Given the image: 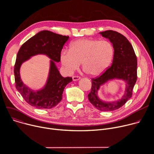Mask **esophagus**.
I'll return each instance as SVG.
<instances>
[{"mask_svg": "<svg viewBox=\"0 0 154 154\" xmlns=\"http://www.w3.org/2000/svg\"><path fill=\"white\" fill-rule=\"evenodd\" d=\"M80 79V77L79 76H74V77H72L73 81H77V80H79Z\"/></svg>", "mask_w": 154, "mask_h": 154, "instance_id": "obj_1", "label": "esophagus"}]
</instances>
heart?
<instances>
[{
    "label": "heart",
    "mask_w": 154,
    "mask_h": 154,
    "mask_svg": "<svg viewBox=\"0 0 154 154\" xmlns=\"http://www.w3.org/2000/svg\"><path fill=\"white\" fill-rule=\"evenodd\" d=\"M113 53L110 42L82 38L71 42L69 51L63 50L61 52L60 61L68 74L77 69L82 63L83 69L96 77L102 74L108 67Z\"/></svg>",
    "instance_id": "b5f03b06"
}]
</instances>
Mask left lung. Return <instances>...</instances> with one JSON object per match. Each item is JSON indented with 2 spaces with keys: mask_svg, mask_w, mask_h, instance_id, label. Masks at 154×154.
I'll return each mask as SVG.
<instances>
[{
  "mask_svg": "<svg viewBox=\"0 0 154 154\" xmlns=\"http://www.w3.org/2000/svg\"><path fill=\"white\" fill-rule=\"evenodd\" d=\"M99 33L113 44V60L111 66L102 74L91 79V90L88 97L90 102L99 110L113 111L123 106L132 96L137 80V59L132 46L124 35L113 30ZM113 79H122L126 83L124 95L116 101L105 102L100 100L97 96L100 86Z\"/></svg>",
  "mask_w": 154,
  "mask_h": 154,
  "instance_id": "obj_1",
  "label": "left lung"
}]
</instances>
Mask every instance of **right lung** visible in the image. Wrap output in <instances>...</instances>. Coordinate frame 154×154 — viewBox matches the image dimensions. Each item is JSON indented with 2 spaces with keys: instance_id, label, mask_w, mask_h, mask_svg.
I'll return each mask as SVG.
<instances>
[{
  "instance_id": "right-lung-1",
  "label": "right lung",
  "mask_w": 154,
  "mask_h": 154,
  "mask_svg": "<svg viewBox=\"0 0 154 154\" xmlns=\"http://www.w3.org/2000/svg\"><path fill=\"white\" fill-rule=\"evenodd\" d=\"M68 39V36L43 30L28 39L19 49L14 68L16 88L30 105L37 108L49 109L55 106L61 100L65 86L72 81V79L62 77L55 61L60 62L61 50ZM38 54H46L51 60L47 84L42 89L35 92L23 83L19 71L22 63Z\"/></svg>"
}]
</instances>
